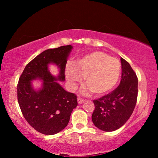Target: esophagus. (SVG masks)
<instances>
[{"label":"esophagus","mask_w":158,"mask_h":158,"mask_svg":"<svg viewBox=\"0 0 158 158\" xmlns=\"http://www.w3.org/2000/svg\"><path fill=\"white\" fill-rule=\"evenodd\" d=\"M77 102H78V104H82L83 102H84L85 100H84V99H82L81 98H77Z\"/></svg>","instance_id":"1"}]
</instances>
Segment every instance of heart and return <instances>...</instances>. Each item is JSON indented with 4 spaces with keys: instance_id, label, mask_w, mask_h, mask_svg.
<instances>
[{
    "instance_id": "1",
    "label": "heart",
    "mask_w": 158,
    "mask_h": 158,
    "mask_svg": "<svg viewBox=\"0 0 158 158\" xmlns=\"http://www.w3.org/2000/svg\"><path fill=\"white\" fill-rule=\"evenodd\" d=\"M121 71V63L116 58L103 52H94L79 58L74 66H67L65 77L71 90H75L77 84L84 78L87 87L83 89V94L91 91L100 96L110 92L116 86Z\"/></svg>"
}]
</instances>
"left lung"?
Segmentation results:
<instances>
[{
  "instance_id": "obj_1",
  "label": "left lung",
  "mask_w": 158,
  "mask_h": 158,
  "mask_svg": "<svg viewBox=\"0 0 158 158\" xmlns=\"http://www.w3.org/2000/svg\"><path fill=\"white\" fill-rule=\"evenodd\" d=\"M121 61L122 74L118 86L106 95L93 100V123L105 132H112L122 127L131 116L137 103V75L126 60L121 58Z\"/></svg>"
}]
</instances>
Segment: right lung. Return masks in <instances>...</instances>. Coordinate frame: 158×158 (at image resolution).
Returning <instances> with one entry per match:
<instances>
[{
  "label": "right lung",
  "mask_w": 158,
  "mask_h": 158,
  "mask_svg": "<svg viewBox=\"0 0 158 158\" xmlns=\"http://www.w3.org/2000/svg\"><path fill=\"white\" fill-rule=\"evenodd\" d=\"M72 45L49 49L32 60L23 69L17 85V98L21 112L37 132L47 135L58 133L68 125L70 115L77 106V95L63 89L65 69ZM49 64H55L59 74L50 73ZM40 80L37 89L32 81Z\"/></svg>",
  "instance_id": "obj_1"
}]
</instances>
